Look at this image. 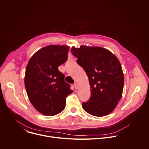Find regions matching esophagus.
Returning a JSON list of instances; mask_svg holds the SVG:
<instances>
[{"mask_svg": "<svg viewBox=\"0 0 149 149\" xmlns=\"http://www.w3.org/2000/svg\"><path fill=\"white\" fill-rule=\"evenodd\" d=\"M74 87H75V90H78V89H79V86H78V84L75 83V84H74Z\"/></svg>", "mask_w": 149, "mask_h": 149, "instance_id": "1", "label": "esophagus"}]
</instances>
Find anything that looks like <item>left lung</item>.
Here are the masks:
<instances>
[{
    "label": "left lung",
    "instance_id": "8db88e82",
    "mask_svg": "<svg viewBox=\"0 0 149 149\" xmlns=\"http://www.w3.org/2000/svg\"><path fill=\"white\" fill-rule=\"evenodd\" d=\"M71 53L88 77L91 96L82 103L83 109L95 116L109 114L123 95L124 76L119 60L100 47H72Z\"/></svg>",
    "mask_w": 149,
    "mask_h": 149
}]
</instances>
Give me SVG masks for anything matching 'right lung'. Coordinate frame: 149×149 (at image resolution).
<instances>
[{"mask_svg": "<svg viewBox=\"0 0 149 149\" xmlns=\"http://www.w3.org/2000/svg\"><path fill=\"white\" fill-rule=\"evenodd\" d=\"M69 46L49 45L38 50L26 68L25 87L35 109L46 116L61 113L66 99L72 93L58 66L68 59Z\"/></svg>", "mask_w": 149, "mask_h": 149, "instance_id": "1", "label": "right lung"}]
</instances>
